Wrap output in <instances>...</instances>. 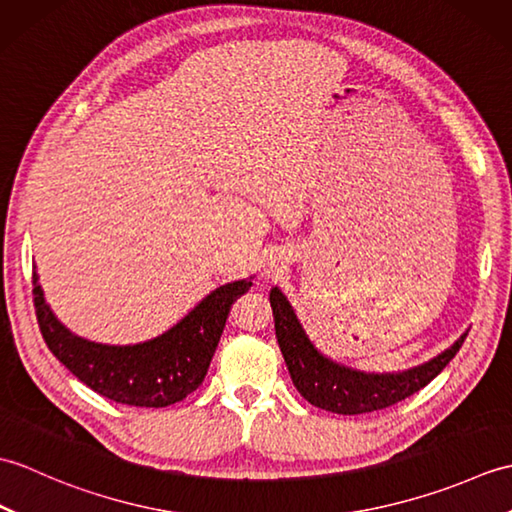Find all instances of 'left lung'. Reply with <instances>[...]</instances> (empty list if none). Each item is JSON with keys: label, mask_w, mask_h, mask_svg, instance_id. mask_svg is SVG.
Returning a JSON list of instances; mask_svg holds the SVG:
<instances>
[{"label": "left lung", "mask_w": 512, "mask_h": 512, "mask_svg": "<svg viewBox=\"0 0 512 512\" xmlns=\"http://www.w3.org/2000/svg\"><path fill=\"white\" fill-rule=\"evenodd\" d=\"M270 308L275 317V334L279 350L284 354L292 383L310 405L356 416V413L378 411L416 394L429 385L451 358L460 352L466 339L464 332L447 350L429 358L427 363L402 369V372H361V369L336 363L319 352L297 319L295 308L277 286L270 290Z\"/></svg>", "instance_id": "8db88e82"}]
</instances>
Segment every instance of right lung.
<instances>
[{
	"label": "right lung",
	"mask_w": 512,
	"mask_h": 512,
	"mask_svg": "<svg viewBox=\"0 0 512 512\" xmlns=\"http://www.w3.org/2000/svg\"><path fill=\"white\" fill-rule=\"evenodd\" d=\"M253 277L211 290L189 314L154 339L134 345L96 343L70 332L43 297L37 268L32 295L50 352L96 394L132 407H169L202 385L233 301Z\"/></svg>",
	"instance_id": "1"
}]
</instances>
